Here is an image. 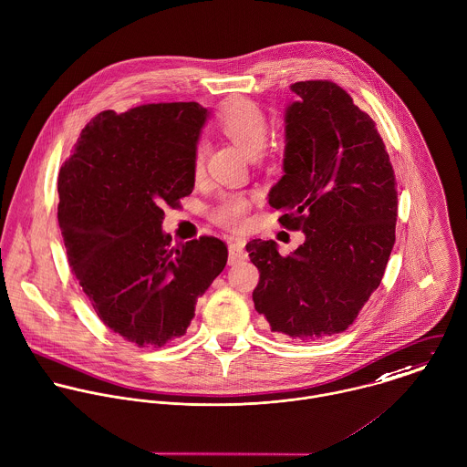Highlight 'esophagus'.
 <instances>
[{"label": "esophagus", "mask_w": 467, "mask_h": 467, "mask_svg": "<svg viewBox=\"0 0 467 467\" xmlns=\"http://www.w3.org/2000/svg\"><path fill=\"white\" fill-rule=\"evenodd\" d=\"M245 249H244V242L236 240V242H231L229 244V265H234L242 260H245Z\"/></svg>", "instance_id": "obj_1"}]
</instances>
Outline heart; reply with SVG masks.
<instances>
[{
  "instance_id": "b5f03b06",
  "label": "heart",
  "mask_w": 467,
  "mask_h": 467,
  "mask_svg": "<svg viewBox=\"0 0 467 467\" xmlns=\"http://www.w3.org/2000/svg\"><path fill=\"white\" fill-rule=\"evenodd\" d=\"M218 127L231 138L245 154L256 156L267 141L269 123L258 105L249 99H234L218 114ZM192 172L200 176L203 172V147L196 145L192 158ZM249 200L242 192L223 194L211 209V216L216 223L227 229H242L249 216Z\"/></svg>"
}]
</instances>
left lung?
Returning a JSON list of instances; mask_svg holds the SVG:
<instances>
[{"instance_id": "8db88e82", "label": "left lung", "mask_w": 467, "mask_h": 467, "mask_svg": "<svg viewBox=\"0 0 467 467\" xmlns=\"http://www.w3.org/2000/svg\"><path fill=\"white\" fill-rule=\"evenodd\" d=\"M284 176L269 191L278 222L306 242L289 256L273 240L245 249L260 271L254 309L271 331L311 342L346 331L382 282L399 214L395 171L368 112L333 81L291 85Z\"/></svg>"}]
</instances>
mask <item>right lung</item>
<instances>
[{
  "label": "right lung",
  "mask_w": 467,
  "mask_h": 467,
  "mask_svg": "<svg viewBox=\"0 0 467 467\" xmlns=\"http://www.w3.org/2000/svg\"><path fill=\"white\" fill-rule=\"evenodd\" d=\"M207 114L196 101L103 110L59 169L57 222L70 269L99 320L138 348L183 337L227 264L222 240L171 247L161 231L163 207L194 189Z\"/></svg>",
  "instance_id": "right-lung-1"
}]
</instances>
